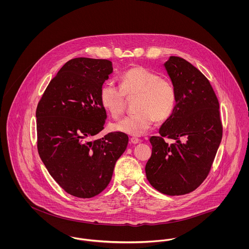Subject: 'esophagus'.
I'll list each match as a JSON object with an SVG mask.
<instances>
[{
    "instance_id": "1",
    "label": "esophagus",
    "mask_w": 249,
    "mask_h": 249,
    "mask_svg": "<svg viewBox=\"0 0 249 249\" xmlns=\"http://www.w3.org/2000/svg\"><path fill=\"white\" fill-rule=\"evenodd\" d=\"M131 142H132L133 144H137V143L140 142V139H138L137 137H132V138H131Z\"/></svg>"
}]
</instances>
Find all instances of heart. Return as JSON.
Segmentation results:
<instances>
[{"label":"heart","instance_id":"obj_1","mask_svg":"<svg viewBox=\"0 0 249 249\" xmlns=\"http://www.w3.org/2000/svg\"><path fill=\"white\" fill-rule=\"evenodd\" d=\"M120 87L113 82L103 83L99 97L102 106L115 118L126 109V97H137L136 115L116 122L114 129L123 134L139 136L146 134L155 119H168L176 105V91L172 82L143 66H135L125 72L119 79Z\"/></svg>","mask_w":249,"mask_h":249}]
</instances>
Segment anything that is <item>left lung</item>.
I'll return each instance as SVG.
<instances>
[{
	"instance_id": "left-lung-1",
	"label": "left lung",
	"mask_w": 249,
	"mask_h": 249,
	"mask_svg": "<svg viewBox=\"0 0 249 249\" xmlns=\"http://www.w3.org/2000/svg\"><path fill=\"white\" fill-rule=\"evenodd\" d=\"M176 91L171 116L152 136V156L146 164L150 184L167 195L196 190L207 178L220 146L223 126L219 101L209 79L192 63L172 56L164 63ZM167 136L176 142H164Z\"/></svg>"
}]
</instances>
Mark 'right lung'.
<instances>
[{
	"mask_svg": "<svg viewBox=\"0 0 249 249\" xmlns=\"http://www.w3.org/2000/svg\"><path fill=\"white\" fill-rule=\"evenodd\" d=\"M113 70L108 59L73 58L50 81L37 107L39 157L57 184L78 198L106 189L128 146L121 132L90 140L104 129L107 115L99 93Z\"/></svg>",
	"mask_w": 249,
	"mask_h": 249,
	"instance_id": "right-lung-1",
	"label": "right lung"
}]
</instances>
